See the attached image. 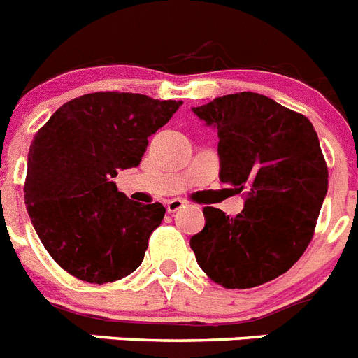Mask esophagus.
<instances>
[{"mask_svg": "<svg viewBox=\"0 0 358 358\" xmlns=\"http://www.w3.org/2000/svg\"><path fill=\"white\" fill-rule=\"evenodd\" d=\"M181 208H185V201H181V199H172L166 203L168 213H176V212H179Z\"/></svg>", "mask_w": 358, "mask_h": 358, "instance_id": "34e87169", "label": "esophagus"}]
</instances>
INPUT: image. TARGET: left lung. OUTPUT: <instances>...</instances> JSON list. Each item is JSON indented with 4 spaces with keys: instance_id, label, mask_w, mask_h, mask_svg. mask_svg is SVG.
Here are the masks:
<instances>
[{
    "instance_id": "obj_1",
    "label": "left lung",
    "mask_w": 358,
    "mask_h": 358,
    "mask_svg": "<svg viewBox=\"0 0 358 358\" xmlns=\"http://www.w3.org/2000/svg\"><path fill=\"white\" fill-rule=\"evenodd\" d=\"M219 134L221 181L243 192L235 217L206 206L190 239L201 270L226 289L255 288L286 273L315 234L328 164L306 115L255 92L194 108Z\"/></svg>"
}]
</instances>
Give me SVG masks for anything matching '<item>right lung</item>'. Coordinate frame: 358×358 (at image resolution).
Segmentation results:
<instances>
[{
    "mask_svg": "<svg viewBox=\"0 0 358 358\" xmlns=\"http://www.w3.org/2000/svg\"><path fill=\"white\" fill-rule=\"evenodd\" d=\"M181 105L130 92H94L65 103L36 132L23 185L27 212L66 273L106 284L139 268L166 210L130 201L112 177L139 164L148 137Z\"/></svg>",
    "mask_w": 358,
    "mask_h": 358,
    "instance_id": "add662e5",
    "label": "right lung"
}]
</instances>
